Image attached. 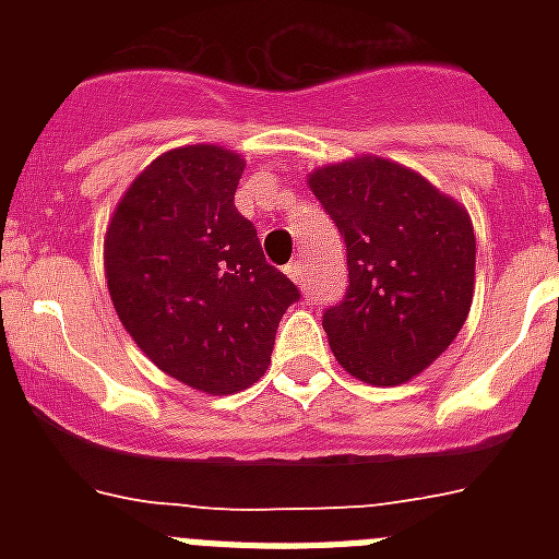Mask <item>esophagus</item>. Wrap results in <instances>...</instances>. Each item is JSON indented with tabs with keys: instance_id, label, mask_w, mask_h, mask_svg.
<instances>
[{
	"instance_id": "34e87169",
	"label": "esophagus",
	"mask_w": 559,
	"mask_h": 559,
	"mask_svg": "<svg viewBox=\"0 0 559 559\" xmlns=\"http://www.w3.org/2000/svg\"><path fill=\"white\" fill-rule=\"evenodd\" d=\"M285 274H288L290 280H294V283L302 285L305 283V265H302V260H290V263L285 265Z\"/></svg>"
}]
</instances>
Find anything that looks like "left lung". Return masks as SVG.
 Listing matches in <instances>:
<instances>
[{"label": "left lung", "instance_id": "1", "mask_svg": "<svg viewBox=\"0 0 559 559\" xmlns=\"http://www.w3.org/2000/svg\"><path fill=\"white\" fill-rule=\"evenodd\" d=\"M310 190L347 246V294L322 316L349 374L397 386L451 347L473 302L476 237L467 212L386 159L316 170Z\"/></svg>", "mask_w": 559, "mask_h": 559}]
</instances>
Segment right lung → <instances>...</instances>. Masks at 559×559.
Returning a JSON list of instances; mask_svg holds the SVG:
<instances>
[{
  "instance_id": "add662e5",
  "label": "right lung",
  "mask_w": 559,
  "mask_h": 559,
  "mask_svg": "<svg viewBox=\"0 0 559 559\" xmlns=\"http://www.w3.org/2000/svg\"><path fill=\"white\" fill-rule=\"evenodd\" d=\"M243 167L215 145L165 153L128 187L106 235L120 322L162 372L206 394L263 378L280 319L302 296L237 212Z\"/></svg>"
}]
</instances>
